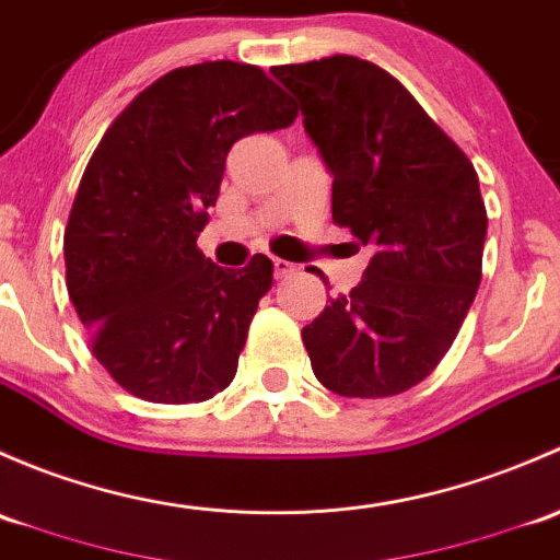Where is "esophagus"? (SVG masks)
Returning a JSON list of instances; mask_svg holds the SVG:
<instances>
[{
	"instance_id": "1",
	"label": "esophagus",
	"mask_w": 560,
	"mask_h": 560,
	"mask_svg": "<svg viewBox=\"0 0 560 560\" xmlns=\"http://www.w3.org/2000/svg\"><path fill=\"white\" fill-rule=\"evenodd\" d=\"M293 272H296V264L285 261V258H275V278H278V280L291 278Z\"/></svg>"
}]
</instances>
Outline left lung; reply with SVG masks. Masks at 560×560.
Masks as SVG:
<instances>
[{
  "label": "left lung",
  "mask_w": 560,
  "mask_h": 560,
  "mask_svg": "<svg viewBox=\"0 0 560 560\" xmlns=\"http://www.w3.org/2000/svg\"><path fill=\"white\" fill-rule=\"evenodd\" d=\"M269 72L299 100L331 172L334 223L372 250L359 285L302 328L310 364L339 396L401 394L451 350L480 288L488 215L475 166L372 61Z\"/></svg>",
  "instance_id": "left-lung-1"
}]
</instances>
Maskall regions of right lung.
<instances>
[{
  "mask_svg": "<svg viewBox=\"0 0 560 560\" xmlns=\"http://www.w3.org/2000/svg\"><path fill=\"white\" fill-rule=\"evenodd\" d=\"M293 118L258 67L205 61L155 80L102 137L69 212L67 291L96 361L129 394L191 405L237 374L272 261L223 269L196 240L234 142Z\"/></svg>",
  "mask_w": 560,
  "mask_h": 560,
  "instance_id": "1",
  "label": "right lung"
}]
</instances>
